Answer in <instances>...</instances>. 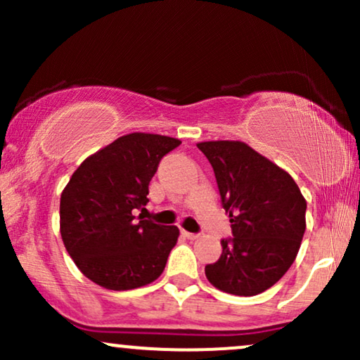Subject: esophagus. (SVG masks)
<instances>
[{"mask_svg": "<svg viewBox=\"0 0 360 360\" xmlns=\"http://www.w3.org/2000/svg\"><path fill=\"white\" fill-rule=\"evenodd\" d=\"M183 235L186 238H189V240H194V238L200 237V233H193V232H186V230H183Z\"/></svg>", "mask_w": 360, "mask_h": 360, "instance_id": "34e87169", "label": "esophagus"}]
</instances>
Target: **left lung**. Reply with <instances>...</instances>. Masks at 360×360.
<instances>
[{"label": "left lung", "instance_id": "obj_1", "mask_svg": "<svg viewBox=\"0 0 360 360\" xmlns=\"http://www.w3.org/2000/svg\"><path fill=\"white\" fill-rule=\"evenodd\" d=\"M212 164L221 206L232 223L217 262L205 267L220 291L255 296L274 286L295 262L303 240L307 201L298 184L243 142H201Z\"/></svg>", "mask_w": 360, "mask_h": 360}]
</instances>
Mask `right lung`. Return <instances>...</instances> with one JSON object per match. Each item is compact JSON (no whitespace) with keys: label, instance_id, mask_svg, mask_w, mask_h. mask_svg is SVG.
<instances>
[{"label":"right lung","instance_id":"right-lung-1","mask_svg":"<svg viewBox=\"0 0 360 360\" xmlns=\"http://www.w3.org/2000/svg\"><path fill=\"white\" fill-rule=\"evenodd\" d=\"M181 140L123 135L76 169L60 196V235L86 278L113 291L152 283L162 274L179 229L135 213L148 203V183L160 159Z\"/></svg>","mask_w":360,"mask_h":360}]
</instances>
